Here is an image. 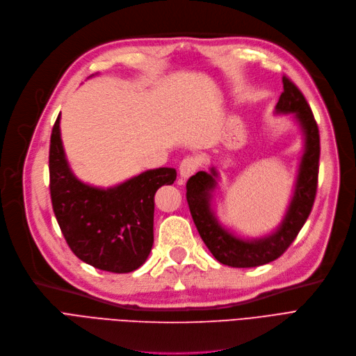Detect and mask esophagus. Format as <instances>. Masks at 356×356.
Masks as SVG:
<instances>
[{
  "instance_id": "obj_1",
  "label": "esophagus",
  "mask_w": 356,
  "mask_h": 356,
  "mask_svg": "<svg viewBox=\"0 0 356 356\" xmlns=\"http://www.w3.org/2000/svg\"><path fill=\"white\" fill-rule=\"evenodd\" d=\"M197 165H199V161L193 157H188L184 159L181 163H180V167H179V173H180V177L181 179H189L196 170H197Z\"/></svg>"
}]
</instances>
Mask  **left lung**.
<instances>
[{
  "label": "left lung",
  "mask_w": 356,
  "mask_h": 356,
  "mask_svg": "<svg viewBox=\"0 0 356 356\" xmlns=\"http://www.w3.org/2000/svg\"><path fill=\"white\" fill-rule=\"evenodd\" d=\"M284 92L275 106V115H291L302 136V154L289 202L281 222L260 237H245L224 225L215 211V193L220 191V172H197L186 183V197L200 237L222 265L256 268L280 257L296 240L312 212L317 192L320 136L313 112L302 92L288 79H282Z\"/></svg>",
  "instance_id": "1"
}]
</instances>
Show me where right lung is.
I'll return each mask as SVG.
<instances>
[{
    "mask_svg": "<svg viewBox=\"0 0 356 356\" xmlns=\"http://www.w3.org/2000/svg\"><path fill=\"white\" fill-rule=\"evenodd\" d=\"M49 176L56 221L76 257L113 273L145 264L154 243V195L175 183V168L147 170L109 188L86 183L67 160L59 113L51 135Z\"/></svg>",
    "mask_w": 356,
    "mask_h": 356,
    "instance_id": "obj_1",
    "label": "right lung"
}]
</instances>
